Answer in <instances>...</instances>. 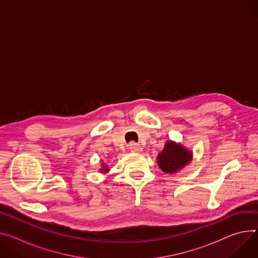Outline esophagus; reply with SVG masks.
<instances>
[{
    "label": "esophagus",
    "instance_id": "esophagus-1",
    "mask_svg": "<svg viewBox=\"0 0 258 258\" xmlns=\"http://www.w3.org/2000/svg\"><path fill=\"white\" fill-rule=\"evenodd\" d=\"M128 149H130V151H132V152H141L142 151V146L141 145H139V144H137V143H131L130 145H128Z\"/></svg>",
    "mask_w": 258,
    "mask_h": 258
}]
</instances>
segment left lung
Segmentation results:
<instances>
[{
    "mask_svg": "<svg viewBox=\"0 0 258 258\" xmlns=\"http://www.w3.org/2000/svg\"><path fill=\"white\" fill-rule=\"evenodd\" d=\"M192 158V152L181 144L168 141L157 156L158 167L167 174H175L183 169Z\"/></svg>",
    "mask_w": 258,
    "mask_h": 258,
    "instance_id": "1",
    "label": "left lung"
}]
</instances>
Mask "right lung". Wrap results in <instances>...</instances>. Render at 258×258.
<instances>
[{"label":"right lung","instance_id":"obj_1","mask_svg":"<svg viewBox=\"0 0 258 258\" xmlns=\"http://www.w3.org/2000/svg\"><path fill=\"white\" fill-rule=\"evenodd\" d=\"M109 171V169H108V166H106V165H103V168L101 169V172L102 173H107Z\"/></svg>","mask_w":258,"mask_h":258}]
</instances>
